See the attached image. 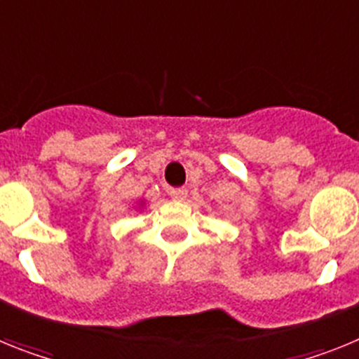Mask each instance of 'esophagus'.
Segmentation results:
<instances>
[{
  "label": "esophagus",
  "instance_id": "34e87169",
  "mask_svg": "<svg viewBox=\"0 0 359 359\" xmlns=\"http://www.w3.org/2000/svg\"><path fill=\"white\" fill-rule=\"evenodd\" d=\"M169 196L174 201H183L187 198V189L185 187H180V189H170Z\"/></svg>",
  "mask_w": 359,
  "mask_h": 359
}]
</instances>
